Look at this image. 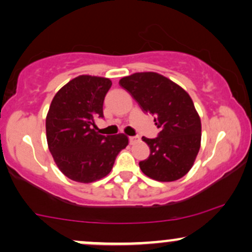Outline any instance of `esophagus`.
I'll list each match as a JSON object with an SVG mask.
<instances>
[{"label": "esophagus", "instance_id": "esophagus-1", "mask_svg": "<svg viewBox=\"0 0 252 252\" xmlns=\"http://www.w3.org/2000/svg\"><path fill=\"white\" fill-rule=\"evenodd\" d=\"M129 141H130V143L134 144L135 142H137V141H138V137H137V136H130Z\"/></svg>", "mask_w": 252, "mask_h": 252}]
</instances>
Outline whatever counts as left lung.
<instances>
[{
  "mask_svg": "<svg viewBox=\"0 0 252 252\" xmlns=\"http://www.w3.org/2000/svg\"><path fill=\"white\" fill-rule=\"evenodd\" d=\"M120 85L134 97L160 128L158 137L142 140L149 146L140 168L154 180L169 182L186 175L200 149L201 122L192 98L178 84L155 72L124 77Z\"/></svg>",
  "mask_w": 252,
  "mask_h": 252,
  "instance_id": "8db88e82",
  "label": "left lung"
}]
</instances>
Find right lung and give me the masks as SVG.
Returning <instances> with one entry per match:
<instances>
[{
	"instance_id": "obj_1",
	"label": "right lung",
	"mask_w": 252,
	"mask_h": 252,
	"mask_svg": "<svg viewBox=\"0 0 252 252\" xmlns=\"http://www.w3.org/2000/svg\"><path fill=\"white\" fill-rule=\"evenodd\" d=\"M112 83L108 78L79 76L63 86L46 117L48 148L57 166L71 180L89 184L111 172L118 153L128 146L124 134L99 135L96 118Z\"/></svg>"
}]
</instances>
